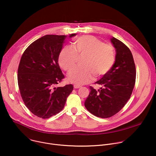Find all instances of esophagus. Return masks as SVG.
<instances>
[{"label":"esophagus","mask_w":156,"mask_h":156,"mask_svg":"<svg viewBox=\"0 0 156 156\" xmlns=\"http://www.w3.org/2000/svg\"><path fill=\"white\" fill-rule=\"evenodd\" d=\"M73 87H74L75 89H79V88L81 87L80 86H78V85H76V84H74V85H73Z\"/></svg>","instance_id":"1"}]
</instances>
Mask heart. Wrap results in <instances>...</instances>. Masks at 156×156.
<instances>
[{
    "instance_id": "heart-1",
    "label": "heart",
    "mask_w": 156,
    "mask_h": 156,
    "mask_svg": "<svg viewBox=\"0 0 156 156\" xmlns=\"http://www.w3.org/2000/svg\"><path fill=\"white\" fill-rule=\"evenodd\" d=\"M83 55L84 66L75 69L69 75V81L76 85L90 82L94 75L97 78L103 76L112 68L115 59L112 46L94 36L84 35L74 39L73 48L66 47L62 50L58 63L63 70L70 72L75 66L78 56Z\"/></svg>"
}]
</instances>
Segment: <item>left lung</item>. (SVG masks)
<instances>
[{
  "mask_svg": "<svg viewBox=\"0 0 156 156\" xmlns=\"http://www.w3.org/2000/svg\"><path fill=\"white\" fill-rule=\"evenodd\" d=\"M110 42L115 49V61L108 72L95 83L101 85L98 91L90 87V93L84 102L86 109L94 115L108 118L125 106L130 98L136 79V68L129 48L112 37Z\"/></svg>",
  "mask_w": 156,
  "mask_h": 156,
  "instance_id": "1",
  "label": "left lung"
}]
</instances>
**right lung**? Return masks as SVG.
<instances>
[{"label":"right lung","mask_w":156,"mask_h":156,"mask_svg":"<svg viewBox=\"0 0 156 156\" xmlns=\"http://www.w3.org/2000/svg\"><path fill=\"white\" fill-rule=\"evenodd\" d=\"M66 37L46 35L39 38L27 48L20 62L18 83L21 98L31 112L42 119L62 111L73 90L72 84L55 87L64 78L58 59Z\"/></svg>","instance_id":"right-lung-1"}]
</instances>
